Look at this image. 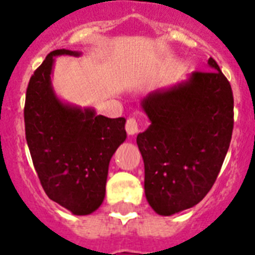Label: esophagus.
<instances>
[{
  "mask_svg": "<svg viewBox=\"0 0 255 255\" xmlns=\"http://www.w3.org/2000/svg\"><path fill=\"white\" fill-rule=\"evenodd\" d=\"M126 131H127L128 135H135L139 132V123L135 118H129L126 123Z\"/></svg>",
  "mask_w": 255,
  "mask_h": 255,
  "instance_id": "esophagus-1",
  "label": "esophagus"
}]
</instances>
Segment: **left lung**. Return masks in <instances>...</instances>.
<instances>
[{"mask_svg": "<svg viewBox=\"0 0 255 255\" xmlns=\"http://www.w3.org/2000/svg\"><path fill=\"white\" fill-rule=\"evenodd\" d=\"M184 83L148 94L151 120L137 135L144 189L156 213L170 216L197 205L212 189L229 149L234 126L232 86L217 62Z\"/></svg>", "mask_w": 255, "mask_h": 255, "instance_id": "8db88e82", "label": "left lung"}]
</instances>
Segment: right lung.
Wrapping results in <instances>:
<instances>
[{"instance_id": "add662e5", "label": "right lung", "mask_w": 255, "mask_h": 255, "mask_svg": "<svg viewBox=\"0 0 255 255\" xmlns=\"http://www.w3.org/2000/svg\"><path fill=\"white\" fill-rule=\"evenodd\" d=\"M79 55L54 50L31 75L26 90L25 133L34 168L50 200L85 216L102 205L108 164L127 137L126 119L95 115L63 104L51 87L54 57Z\"/></svg>"}]
</instances>
